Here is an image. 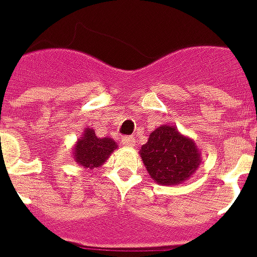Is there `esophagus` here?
I'll use <instances>...</instances> for the list:
<instances>
[{
    "instance_id": "1",
    "label": "esophagus",
    "mask_w": 257,
    "mask_h": 257,
    "mask_svg": "<svg viewBox=\"0 0 257 257\" xmlns=\"http://www.w3.org/2000/svg\"><path fill=\"white\" fill-rule=\"evenodd\" d=\"M122 144L124 145V147H133L134 145V138L133 136H124V138H122Z\"/></svg>"
}]
</instances>
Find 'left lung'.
<instances>
[{
  "label": "left lung",
  "instance_id": "8db88e82",
  "mask_svg": "<svg viewBox=\"0 0 257 257\" xmlns=\"http://www.w3.org/2000/svg\"><path fill=\"white\" fill-rule=\"evenodd\" d=\"M139 154L149 176L165 187L188 180L202 162L201 151L194 140L170 124H161L152 131Z\"/></svg>",
  "mask_w": 257,
  "mask_h": 257
}]
</instances>
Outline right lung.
I'll use <instances>...</instances> for the list:
<instances>
[{"label":"right lung","instance_id":"add662e5","mask_svg":"<svg viewBox=\"0 0 257 257\" xmlns=\"http://www.w3.org/2000/svg\"><path fill=\"white\" fill-rule=\"evenodd\" d=\"M117 143L110 138H97L95 131L86 127L72 148L73 160L86 170L100 167L117 149Z\"/></svg>","mask_w":257,"mask_h":257}]
</instances>
